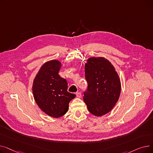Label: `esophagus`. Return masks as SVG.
Masks as SVG:
<instances>
[{
  "instance_id": "esophagus-1",
  "label": "esophagus",
  "mask_w": 153,
  "mask_h": 153,
  "mask_svg": "<svg viewBox=\"0 0 153 153\" xmlns=\"http://www.w3.org/2000/svg\"><path fill=\"white\" fill-rule=\"evenodd\" d=\"M76 96L77 98H81L82 97V95L81 94V92H77L76 93Z\"/></svg>"
}]
</instances>
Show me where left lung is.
Wrapping results in <instances>:
<instances>
[{"label": "left lung", "mask_w": 153, "mask_h": 153, "mask_svg": "<svg viewBox=\"0 0 153 153\" xmlns=\"http://www.w3.org/2000/svg\"><path fill=\"white\" fill-rule=\"evenodd\" d=\"M85 77L88 83L84 101L88 110L102 117L112 110L121 92V81L115 67L103 57H91L85 64Z\"/></svg>", "instance_id": "obj_1"}]
</instances>
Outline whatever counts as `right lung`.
Returning a JSON list of instances; mask_svg holds the SVG:
<instances>
[{"instance_id": "1", "label": "right lung", "mask_w": 153, "mask_h": 153, "mask_svg": "<svg viewBox=\"0 0 153 153\" xmlns=\"http://www.w3.org/2000/svg\"><path fill=\"white\" fill-rule=\"evenodd\" d=\"M61 62L56 59L45 62L33 79L32 91L39 108L53 118L66 114L69 103L76 95L68 92V82L58 74Z\"/></svg>"}]
</instances>
